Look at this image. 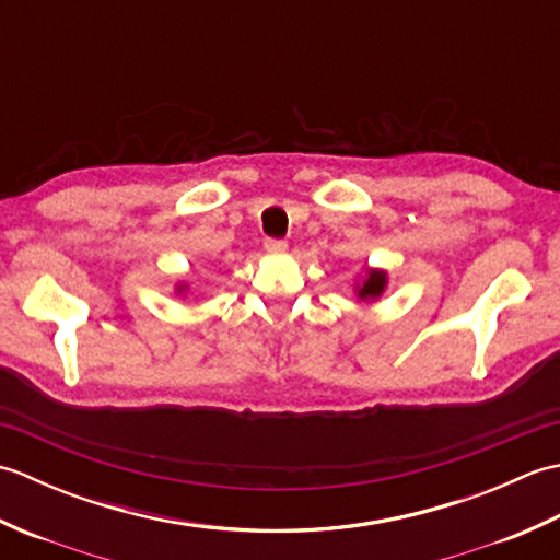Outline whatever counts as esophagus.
Wrapping results in <instances>:
<instances>
[{"mask_svg":"<svg viewBox=\"0 0 560 560\" xmlns=\"http://www.w3.org/2000/svg\"><path fill=\"white\" fill-rule=\"evenodd\" d=\"M265 249L269 255H283L289 249L287 241H273V237H269V241L265 243Z\"/></svg>","mask_w":560,"mask_h":560,"instance_id":"obj_1","label":"esophagus"}]
</instances>
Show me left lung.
<instances>
[{
    "mask_svg": "<svg viewBox=\"0 0 560 560\" xmlns=\"http://www.w3.org/2000/svg\"><path fill=\"white\" fill-rule=\"evenodd\" d=\"M387 289V271L385 269H365L361 283H355V295L361 301H377Z\"/></svg>",
    "mask_w": 560,
    "mask_h": 560,
    "instance_id": "left-lung-1",
    "label": "left lung"
}]
</instances>
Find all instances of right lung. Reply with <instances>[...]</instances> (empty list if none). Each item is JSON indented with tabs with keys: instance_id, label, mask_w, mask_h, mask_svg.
Segmentation results:
<instances>
[{
	"instance_id": "right-lung-1",
	"label": "right lung",
	"mask_w": 560,
	"mask_h": 560,
	"mask_svg": "<svg viewBox=\"0 0 560 560\" xmlns=\"http://www.w3.org/2000/svg\"><path fill=\"white\" fill-rule=\"evenodd\" d=\"M175 291H177V293H185V291H187V283H185V281H183V283H177Z\"/></svg>"
}]
</instances>
